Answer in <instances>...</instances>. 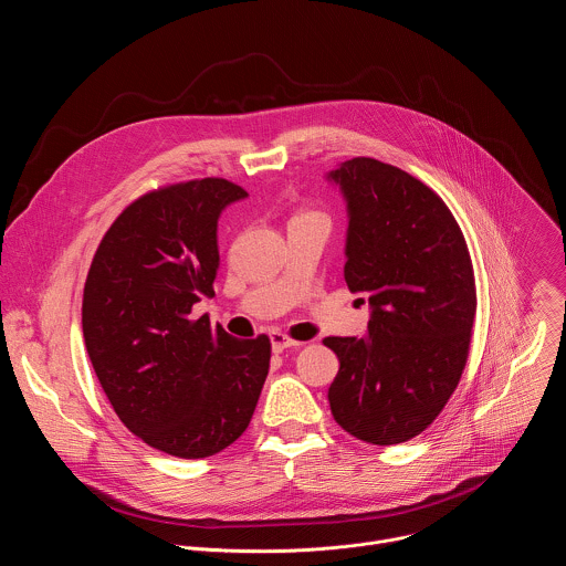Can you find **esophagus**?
Listing matches in <instances>:
<instances>
[{
	"mask_svg": "<svg viewBox=\"0 0 566 566\" xmlns=\"http://www.w3.org/2000/svg\"><path fill=\"white\" fill-rule=\"evenodd\" d=\"M270 342H272V350H274V353H283V350H287V348L301 346L298 342H294V338H290V336L283 334V332H272V334H270Z\"/></svg>",
	"mask_w": 566,
	"mask_h": 566,
	"instance_id": "esophagus-1",
	"label": "esophagus"
}]
</instances>
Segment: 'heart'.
<instances>
[{
	"label": "heart",
	"instance_id": "b5f03b06",
	"mask_svg": "<svg viewBox=\"0 0 566 566\" xmlns=\"http://www.w3.org/2000/svg\"><path fill=\"white\" fill-rule=\"evenodd\" d=\"M301 216H312V213H298V216H296V218H301Z\"/></svg>",
	"mask_w": 566,
	"mask_h": 566
}]
</instances>
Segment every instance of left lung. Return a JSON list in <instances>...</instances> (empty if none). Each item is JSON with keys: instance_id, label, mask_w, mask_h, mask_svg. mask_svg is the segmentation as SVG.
I'll return each instance as SVG.
<instances>
[{"instance_id": "1", "label": "left lung", "mask_w": 566, "mask_h": 566, "mask_svg": "<svg viewBox=\"0 0 566 566\" xmlns=\"http://www.w3.org/2000/svg\"><path fill=\"white\" fill-rule=\"evenodd\" d=\"M327 180L348 207L346 283L370 303L366 336L323 338L342 364L329 410L361 441L401 443L462 379L478 310L471 254L446 202L410 174L353 158Z\"/></svg>"}]
</instances>
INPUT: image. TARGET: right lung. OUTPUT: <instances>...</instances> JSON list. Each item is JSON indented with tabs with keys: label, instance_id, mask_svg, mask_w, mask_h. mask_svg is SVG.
I'll list each match as a JSON object with an SVG mask.
<instances>
[{
	"label": "right lung",
	"instance_id": "1",
	"mask_svg": "<svg viewBox=\"0 0 566 566\" xmlns=\"http://www.w3.org/2000/svg\"><path fill=\"white\" fill-rule=\"evenodd\" d=\"M243 198L224 178L140 196L113 220L84 283L82 334L104 395L136 437L174 458L234 443L270 370L265 334L234 338L191 316L213 296L218 218Z\"/></svg>",
	"mask_w": 566,
	"mask_h": 566
}]
</instances>
